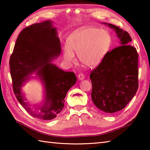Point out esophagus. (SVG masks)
Returning a JSON list of instances; mask_svg holds the SVG:
<instances>
[{
  "label": "esophagus",
  "instance_id": "esophagus-1",
  "mask_svg": "<svg viewBox=\"0 0 150 150\" xmlns=\"http://www.w3.org/2000/svg\"><path fill=\"white\" fill-rule=\"evenodd\" d=\"M78 79L79 80H83V79H84V75L83 74V73H80L78 75Z\"/></svg>",
  "mask_w": 150,
  "mask_h": 150
}]
</instances>
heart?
<instances>
[{
    "label": "heart",
    "mask_w": 150,
    "mask_h": 150,
    "mask_svg": "<svg viewBox=\"0 0 150 150\" xmlns=\"http://www.w3.org/2000/svg\"><path fill=\"white\" fill-rule=\"evenodd\" d=\"M111 42L110 33L93 27H84L75 31L68 39V47L63 50L68 62L75 61L73 52L77 53L79 61L88 68L97 66L106 56Z\"/></svg>",
    "instance_id": "heart-1"
}]
</instances>
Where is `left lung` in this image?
Returning <instances> with one entry per match:
<instances>
[{"mask_svg": "<svg viewBox=\"0 0 150 150\" xmlns=\"http://www.w3.org/2000/svg\"><path fill=\"white\" fill-rule=\"evenodd\" d=\"M116 31L121 46L108 52L102 62L91 71V98L98 109L108 114L126 107L139 88V55L129 45V34L118 26L106 24Z\"/></svg>", "mask_w": 150, "mask_h": 150, "instance_id": "obj_1", "label": "left lung"}]
</instances>
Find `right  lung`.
Returning a JSON list of instances; mask_svg holds the SVG:
<instances>
[{"mask_svg":"<svg viewBox=\"0 0 150 150\" xmlns=\"http://www.w3.org/2000/svg\"><path fill=\"white\" fill-rule=\"evenodd\" d=\"M61 52L60 40L52 22L46 21L21 31L9 59L13 90L18 101L31 115L41 120L53 119L64 106L67 92L77 82L75 73L64 71L49 62ZM42 80L46 100L42 107H31L21 92L24 81L35 71Z\"/></svg>","mask_w":150,"mask_h":150,"instance_id":"obj_1","label":"right lung"}]
</instances>
